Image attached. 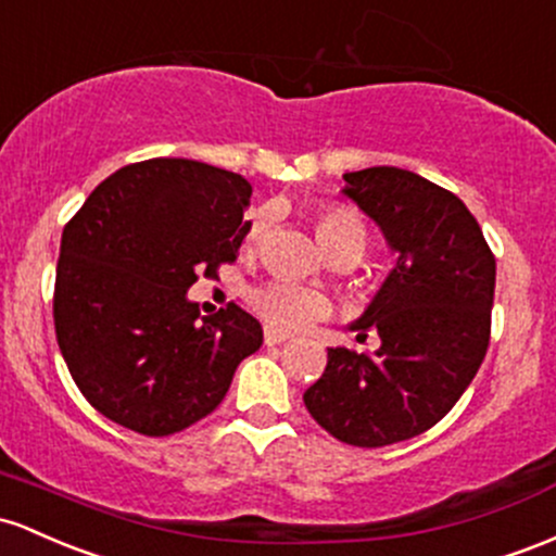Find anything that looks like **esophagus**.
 <instances>
[{"mask_svg":"<svg viewBox=\"0 0 556 556\" xmlns=\"http://www.w3.org/2000/svg\"><path fill=\"white\" fill-rule=\"evenodd\" d=\"M286 341H289V333H283V330H276V328H265V344L267 346L286 344Z\"/></svg>","mask_w":556,"mask_h":556,"instance_id":"34e87169","label":"esophagus"}]
</instances>
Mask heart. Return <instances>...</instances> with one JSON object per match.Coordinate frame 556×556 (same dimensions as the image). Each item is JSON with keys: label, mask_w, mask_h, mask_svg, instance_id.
Wrapping results in <instances>:
<instances>
[{"label": "heart", "mask_w": 556, "mask_h": 556, "mask_svg": "<svg viewBox=\"0 0 556 556\" xmlns=\"http://www.w3.org/2000/svg\"><path fill=\"white\" fill-rule=\"evenodd\" d=\"M267 210H252L247 215L244 236L241 244L247 252H257L267 230ZM312 223L320 247L333 260H359L370 244V230L365 217L352 204L344 202H320L312 207ZM252 307L260 312L262 320L270 323L276 330H304L315 323L330 317V302L320 291H312L307 286L291 283V280H270L262 283L249 294Z\"/></svg>", "instance_id": "1"}]
</instances>
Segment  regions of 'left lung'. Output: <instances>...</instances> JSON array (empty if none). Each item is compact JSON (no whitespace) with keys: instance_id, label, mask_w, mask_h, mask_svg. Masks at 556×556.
Here are the masks:
<instances>
[{"instance_id":"obj_1","label":"left lung","mask_w":556,"mask_h":556,"mask_svg":"<svg viewBox=\"0 0 556 556\" xmlns=\"http://www.w3.org/2000/svg\"><path fill=\"white\" fill-rule=\"evenodd\" d=\"M344 178L399 260L354 326L378 330L380 349H328L304 404L333 439L378 448L433 428L476 378L491 339L496 260L463 199L428 178L386 165Z\"/></svg>"}]
</instances>
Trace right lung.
Returning a JSON list of instances; mask_svg holds the SVG:
<instances>
[{"instance_id": "right-lung-1", "label": "right lung", "mask_w": 556, "mask_h": 556, "mask_svg": "<svg viewBox=\"0 0 556 556\" xmlns=\"http://www.w3.org/2000/svg\"><path fill=\"white\" fill-rule=\"evenodd\" d=\"M252 186L194 160L154 157L104 178L62 230L54 333L97 413L173 435L228 394L262 326L239 304L197 320L186 291L233 265Z\"/></svg>"}]
</instances>
